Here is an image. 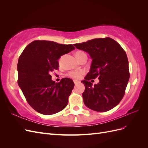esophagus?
<instances>
[{"label":"esophagus","mask_w":148,"mask_h":148,"mask_svg":"<svg viewBox=\"0 0 148 148\" xmlns=\"http://www.w3.org/2000/svg\"><path fill=\"white\" fill-rule=\"evenodd\" d=\"M73 82H74V83H75V85H77V84H78V83H79V82L77 81V80H74V81H73Z\"/></svg>","instance_id":"esophagus-1"}]
</instances>
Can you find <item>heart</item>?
Wrapping results in <instances>:
<instances>
[{
  "label": "heart",
  "instance_id": "heart-1",
  "mask_svg": "<svg viewBox=\"0 0 148 148\" xmlns=\"http://www.w3.org/2000/svg\"><path fill=\"white\" fill-rule=\"evenodd\" d=\"M75 56L77 58V59L78 60H80L84 57H87L86 53L82 51H77L75 52ZM62 59H63V57H61L59 60V64H62ZM84 73H85V71L84 70H74L69 72L68 75L70 78L78 80V79H81Z\"/></svg>",
  "mask_w": 148,
  "mask_h": 148
}]
</instances>
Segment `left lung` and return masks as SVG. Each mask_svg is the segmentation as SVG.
<instances>
[{"label":"left lung","mask_w":148,"mask_h":148,"mask_svg":"<svg viewBox=\"0 0 148 148\" xmlns=\"http://www.w3.org/2000/svg\"><path fill=\"white\" fill-rule=\"evenodd\" d=\"M76 48L88 52L92 59L89 72L84 80V104L97 112H107L119 104L124 96L130 72L126 52L110 38H96L75 44ZM100 82L92 86L90 80Z\"/></svg>","instance_id":"8db88e82"}]
</instances>
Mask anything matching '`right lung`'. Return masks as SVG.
<instances>
[{"label": "right lung", "mask_w": 148, "mask_h": 148, "mask_svg": "<svg viewBox=\"0 0 148 148\" xmlns=\"http://www.w3.org/2000/svg\"><path fill=\"white\" fill-rule=\"evenodd\" d=\"M75 49L72 44L36 40L25 47L17 65L18 84L30 106L43 115H52L65 109L74 88L72 79L59 83L50 73L59 68L58 60Z\"/></svg>", "instance_id": "1"}]
</instances>
